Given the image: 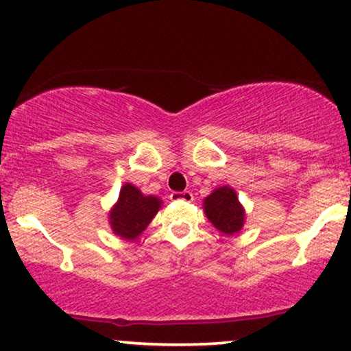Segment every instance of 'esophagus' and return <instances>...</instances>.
I'll use <instances>...</instances> for the list:
<instances>
[{
  "label": "esophagus",
  "instance_id": "34e87169",
  "mask_svg": "<svg viewBox=\"0 0 351 351\" xmlns=\"http://www.w3.org/2000/svg\"><path fill=\"white\" fill-rule=\"evenodd\" d=\"M171 201H193V193L191 191H173L170 195Z\"/></svg>",
  "mask_w": 351,
  "mask_h": 351
}]
</instances>
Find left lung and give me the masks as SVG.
<instances>
[{
    "instance_id": "left-lung-1",
    "label": "left lung",
    "mask_w": 351,
    "mask_h": 351,
    "mask_svg": "<svg viewBox=\"0 0 351 351\" xmlns=\"http://www.w3.org/2000/svg\"><path fill=\"white\" fill-rule=\"evenodd\" d=\"M208 219L224 234H234L244 224V209L237 201L236 191L229 186L217 188L204 199Z\"/></svg>"
}]
</instances>
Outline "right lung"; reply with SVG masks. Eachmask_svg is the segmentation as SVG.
<instances>
[{
  "label": "right lung",
  "mask_w": 351,
  "mask_h": 351,
  "mask_svg": "<svg viewBox=\"0 0 351 351\" xmlns=\"http://www.w3.org/2000/svg\"><path fill=\"white\" fill-rule=\"evenodd\" d=\"M162 201L155 196H143L138 188L123 184L119 203L110 213V226L115 234L125 239H134L150 224Z\"/></svg>",
  "instance_id": "1"
}]
</instances>
